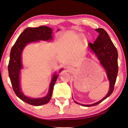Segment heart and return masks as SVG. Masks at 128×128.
Returning <instances> with one entry per match:
<instances>
[{
    "label": "heart",
    "instance_id": "obj_1",
    "mask_svg": "<svg viewBox=\"0 0 128 128\" xmlns=\"http://www.w3.org/2000/svg\"><path fill=\"white\" fill-rule=\"evenodd\" d=\"M81 36H82V35H81Z\"/></svg>",
    "mask_w": 128,
    "mask_h": 128
}]
</instances>
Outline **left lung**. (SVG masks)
Masks as SVG:
<instances>
[{"mask_svg":"<svg viewBox=\"0 0 128 128\" xmlns=\"http://www.w3.org/2000/svg\"><path fill=\"white\" fill-rule=\"evenodd\" d=\"M99 34L94 44L88 43V48L98 58L100 62L105 69L108 79L110 83L108 94L102 99L94 104H83L74 102L84 107H91L97 105L110 96L113 93L118 73V53L107 32L102 28L96 29Z\"/></svg>","mask_w":128,"mask_h":128,"instance_id":"1","label":"left lung"}]
</instances>
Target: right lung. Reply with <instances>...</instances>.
Segmentation results:
<instances>
[{
	"instance_id": "right-lung-1",
	"label": "right lung",
	"mask_w": 128,
	"mask_h": 128,
	"mask_svg": "<svg viewBox=\"0 0 128 128\" xmlns=\"http://www.w3.org/2000/svg\"><path fill=\"white\" fill-rule=\"evenodd\" d=\"M59 29H58L59 31ZM52 30L45 26L37 28H27L18 37L16 42L12 48L10 53V59L8 66L9 77L13 89L18 97L22 101L34 106H40L49 102L52 97L54 86L58 75L54 74L50 85L48 94L46 96L40 98H32L26 96L21 91L20 84V71L22 68L21 54L25 46L30 42L38 40L50 41L53 37ZM62 69H60L61 72Z\"/></svg>"
}]
</instances>
